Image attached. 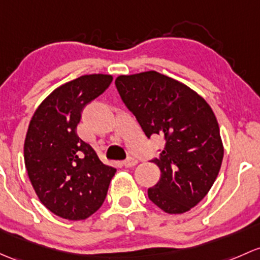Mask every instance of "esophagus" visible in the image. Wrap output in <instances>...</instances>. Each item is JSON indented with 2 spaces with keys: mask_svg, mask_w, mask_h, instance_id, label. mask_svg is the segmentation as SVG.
Here are the masks:
<instances>
[{
  "mask_svg": "<svg viewBox=\"0 0 260 260\" xmlns=\"http://www.w3.org/2000/svg\"><path fill=\"white\" fill-rule=\"evenodd\" d=\"M137 163H138V160L136 159V158H133V157H129V158H127L125 160H123V166H124L125 168H129V167H135L136 165H137Z\"/></svg>",
  "mask_w": 260,
  "mask_h": 260,
  "instance_id": "1",
  "label": "esophagus"
}]
</instances>
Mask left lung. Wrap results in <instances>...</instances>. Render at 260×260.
Listing matches in <instances>:
<instances>
[{"label": "left lung", "instance_id": "1", "mask_svg": "<svg viewBox=\"0 0 260 260\" xmlns=\"http://www.w3.org/2000/svg\"><path fill=\"white\" fill-rule=\"evenodd\" d=\"M116 87L147 137L162 136L166 146L152 162L160 179L148 198L169 214L197 206L219 173L224 148L212 108L196 91L155 71L118 76Z\"/></svg>", "mask_w": 260, "mask_h": 260}]
</instances>
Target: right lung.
Returning <instances> with one entry per match:
<instances>
[{"instance_id":"obj_1","label":"right lung","mask_w":260,"mask_h":260,"mask_svg":"<svg viewBox=\"0 0 260 260\" xmlns=\"http://www.w3.org/2000/svg\"><path fill=\"white\" fill-rule=\"evenodd\" d=\"M111 75H84L62 84L32 116L24 165L41 203L68 220L91 217L105 202L116 168L78 137L82 109L111 84Z\"/></svg>"}]
</instances>
